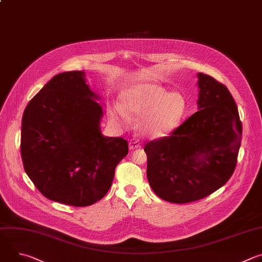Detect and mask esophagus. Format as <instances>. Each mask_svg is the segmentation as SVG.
<instances>
[{
    "label": "esophagus",
    "instance_id": "34e87169",
    "mask_svg": "<svg viewBox=\"0 0 262 262\" xmlns=\"http://www.w3.org/2000/svg\"><path fill=\"white\" fill-rule=\"evenodd\" d=\"M140 147H141V145H140L138 140L134 139V140L129 141V149H130V150H134V149H138Z\"/></svg>",
    "mask_w": 262,
    "mask_h": 262
}]
</instances>
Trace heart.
<instances>
[{
	"label": "heart",
	"mask_w": 262,
	"mask_h": 262,
	"mask_svg": "<svg viewBox=\"0 0 262 262\" xmlns=\"http://www.w3.org/2000/svg\"><path fill=\"white\" fill-rule=\"evenodd\" d=\"M123 108L133 117H142L140 128L148 137L162 138L174 132L183 121L188 112V101L179 92L169 93L152 83L132 86L122 95ZM117 107L122 117L125 112Z\"/></svg>",
	"instance_id": "heart-1"
}]
</instances>
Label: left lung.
<instances>
[{
    "label": "left lung",
    "mask_w": 262,
    "mask_h": 262,
    "mask_svg": "<svg viewBox=\"0 0 262 262\" xmlns=\"http://www.w3.org/2000/svg\"><path fill=\"white\" fill-rule=\"evenodd\" d=\"M199 110L170 136L148 142L147 178L154 192L172 203L203 199L232 176L243 125L225 85L198 73Z\"/></svg>",
    "instance_id": "obj_1"
}]
</instances>
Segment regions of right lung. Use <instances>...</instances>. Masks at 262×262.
I'll return each mask as SVG.
<instances>
[{
	"mask_svg": "<svg viewBox=\"0 0 262 262\" xmlns=\"http://www.w3.org/2000/svg\"><path fill=\"white\" fill-rule=\"evenodd\" d=\"M84 71L55 76L25 108L20 154L25 171L50 200L88 206L102 199L128 154L123 138L104 137L102 106Z\"/></svg>",
	"mask_w": 262,
	"mask_h": 262,
	"instance_id": "right-lung-1",
	"label": "right lung"
}]
</instances>
